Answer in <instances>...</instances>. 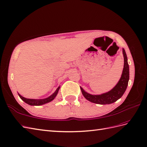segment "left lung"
<instances>
[{"mask_svg": "<svg viewBox=\"0 0 147 147\" xmlns=\"http://www.w3.org/2000/svg\"><path fill=\"white\" fill-rule=\"evenodd\" d=\"M122 53L124 59V69L122 70L121 77L117 85L109 92L98 95L89 94L80 87L83 96L87 100L99 105H109L118 100L124 94L127 87L129 80V67L127 62V57L124 48L122 49Z\"/></svg>", "mask_w": 147, "mask_h": 147, "instance_id": "obj_1", "label": "left lung"}]
</instances>
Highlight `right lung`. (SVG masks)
<instances>
[{"label":"right lung","instance_id":"right-lung-1","mask_svg":"<svg viewBox=\"0 0 147 147\" xmlns=\"http://www.w3.org/2000/svg\"><path fill=\"white\" fill-rule=\"evenodd\" d=\"M60 88V86H59L57 88V90H55V92L53 94H51L50 96L48 98H46L45 99H28V98H25L24 97H23L21 96L20 94L18 93V96H20L22 100L27 103L28 105H31V106H39V105H42L44 104H46V103L49 102L51 101H53L54 99L55 98V96H57V94L58 93L59 90Z\"/></svg>","mask_w":147,"mask_h":147}]
</instances>
